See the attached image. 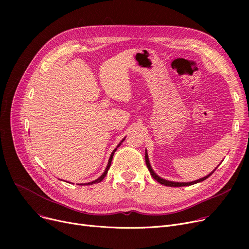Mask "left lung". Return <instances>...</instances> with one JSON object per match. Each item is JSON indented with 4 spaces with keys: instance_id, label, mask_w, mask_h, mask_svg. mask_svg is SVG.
<instances>
[{
    "instance_id": "1",
    "label": "left lung",
    "mask_w": 249,
    "mask_h": 249,
    "mask_svg": "<svg viewBox=\"0 0 249 249\" xmlns=\"http://www.w3.org/2000/svg\"><path fill=\"white\" fill-rule=\"evenodd\" d=\"M145 162H146L147 168H148V171H149L150 175L152 176V178H153L155 180H158V181L160 182V184L164 185V186H166V187H185V186H192V185H194V184H197V182H201V181L205 180L206 178H208L209 177H210V176L216 171V168L218 167V166H217L211 174H209L208 176H206V177H204V178H199V179H197V180L190 181V182H178V181H172V180L164 179V178L159 177L158 175H156V174L154 173V171H153L151 165H150V163H149V160H148V155H147V151H146V150H145Z\"/></svg>"
}]
</instances>
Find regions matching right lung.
Instances as JSON below:
<instances>
[{
    "instance_id": "add662e5",
    "label": "right lung",
    "mask_w": 249,
    "mask_h": 249,
    "mask_svg": "<svg viewBox=\"0 0 249 249\" xmlns=\"http://www.w3.org/2000/svg\"><path fill=\"white\" fill-rule=\"evenodd\" d=\"M124 139H125V138H124ZM124 139H122V140H121V142L119 143V144H118V145H117V147H116V148H115V149L113 150V152L111 153V156H110V159H109V161H108L107 167H106V169H105V172L103 173V175H102V176H101L100 178H98L97 179L93 180V181H90V182H88V184H81L80 186H85V185H86V186H89V185H94V184H98V182H100V181H102V180L104 179V178H105V177H106V175L108 174V171H109V168H110V165H111V162H112V160H113V155H114L115 151L117 150V148H118V147H119V146L121 145V143H122V142L124 141Z\"/></svg>"
}]
</instances>
